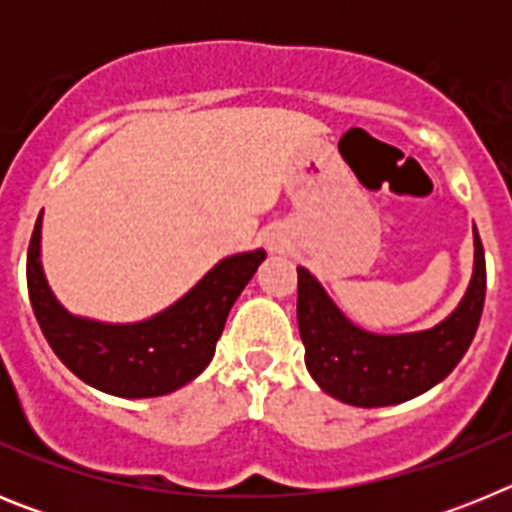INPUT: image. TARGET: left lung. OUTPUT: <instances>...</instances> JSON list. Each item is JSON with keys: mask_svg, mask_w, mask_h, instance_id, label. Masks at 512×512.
Wrapping results in <instances>:
<instances>
[{"mask_svg": "<svg viewBox=\"0 0 512 512\" xmlns=\"http://www.w3.org/2000/svg\"><path fill=\"white\" fill-rule=\"evenodd\" d=\"M485 248L474 228V274L449 318L408 336H374L341 315L318 279L297 266V325L305 364L328 395L356 408L413 400L449 377L477 333L485 307Z\"/></svg>", "mask_w": 512, "mask_h": 512, "instance_id": "1", "label": "left lung"}]
</instances>
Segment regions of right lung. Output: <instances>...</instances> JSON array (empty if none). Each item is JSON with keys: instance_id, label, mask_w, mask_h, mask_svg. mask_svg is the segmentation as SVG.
Returning a JSON list of instances; mask_svg holds the SVG:
<instances>
[{"instance_id": "1", "label": "right lung", "mask_w": 512, "mask_h": 512, "mask_svg": "<svg viewBox=\"0 0 512 512\" xmlns=\"http://www.w3.org/2000/svg\"><path fill=\"white\" fill-rule=\"evenodd\" d=\"M266 253L223 259L192 292L156 318L104 325L74 318L56 302L40 269V217L27 248V292L45 341L71 372L117 397H158L205 372L230 307Z\"/></svg>"}]
</instances>
